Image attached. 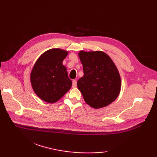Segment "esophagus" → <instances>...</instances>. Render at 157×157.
I'll return each instance as SVG.
<instances>
[{"mask_svg": "<svg viewBox=\"0 0 157 157\" xmlns=\"http://www.w3.org/2000/svg\"><path fill=\"white\" fill-rule=\"evenodd\" d=\"M76 86H77V81L76 80H73L72 87L73 88H76Z\"/></svg>", "mask_w": 157, "mask_h": 157, "instance_id": "1", "label": "esophagus"}]
</instances>
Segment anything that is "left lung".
I'll return each instance as SVG.
<instances>
[{
  "label": "left lung",
  "instance_id": "8db88e82",
  "mask_svg": "<svg viewBox=\"0 0 157 157\" xmlns=\"http://www.w3.org/2000/svg\"><path fill=\"white\" fill-rule=\"evenodd\" d=\"M79 57L84 76L77 82L85 102L92 108L100 109L111 104L121 90V78L110 56L102 51H81Z\"/></svg>",
  "mask_w": 157,
  "mask_h": 157
}]
</instances>
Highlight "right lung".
I'll list each match as a JSON object with an SVG mask.
<instances>
[{
  "instance_id": "1",
  "label": "right lung",
  "mask_w": 157,
  "mask_h": 157,
  "mask_svg": "<svg viewBox=\"0 0 157 157\" xmlns=\"http://www.w3.org/2000/svg\"><path fill=\"white\" fill-rule=\"evenodd\" d=\"M68 51L50 49L36 61L30 74L32 88L40 98L48 103L57 102L69 91L72 82L63 65Z\"/></svg>"
}]
</instances>
